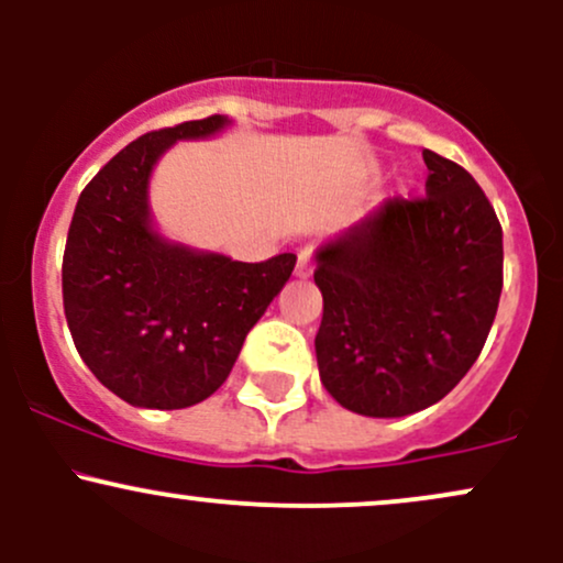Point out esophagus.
Wrapping results in <instances>:
<instances>
[{
    "instance_id": "34e87169",
    "label": "esophagus",
    "mask_w": 563,
    "mask_h": 563,
    "mask_svg": "<svg viewBox=\"0 0 563 563\" xmlns=\"http://www.w3.org/2000/svg\"><path fill=\"white\" fill-rule=\"evenodd\" d=\"M312 269H314L312 249H301V251H299V260H296L294 275L299 277V280H307V277H312Z\"/></svg>"
}]
</instances>
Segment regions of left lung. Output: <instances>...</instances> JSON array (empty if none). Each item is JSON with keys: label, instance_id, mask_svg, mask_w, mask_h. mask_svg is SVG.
Returning a JSON list of instances; mask_svg holds the SVG:
<instances>
[{"label": "left lung", "instance_id": "obj_1", "mask_svg": "<svg viewBox=\"0 0 563 563\" xmlns=\"http://www.w3.org/2000/svg\"><path fill=\"white\" fill-rule=\"evenodd\" d=\"M426 198L389 200L314 251L320 380L346 410L437 405L479 357L503 290V230L476 179L423 151Z\"/></svg>", "mask_w": 563, "mask_h": 563}]
</instances>
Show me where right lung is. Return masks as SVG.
<instances>
[{
	"label": "right lung",
	"mask_w": 563,
	"mask_h": 563,
	"mask_svg": "<svg viewBox=\"0 0 563 563\" xmlns=\"http://www.w3.org/2000/svg\"><path fill=\"white\" fill-rule=\"evenodd\" d=\"M228 115L129 142L84 187L63 256L66 320L95 378L151 410L203 402L294 273L296 254L249 264L177 243L156 228L151 177L179 140L217 137Z\"/></svg>",
	"instance_id": "1"
}]
</instances>
